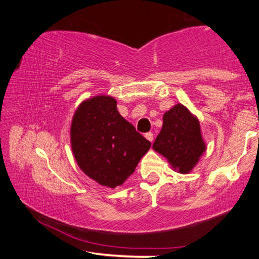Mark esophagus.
<instances>
[{
  "mask_svg": "<svg viewBox=\"0 0 259 259\" xmlns=\"http://www.w3.org/2000/svg\"><path fill=\"white\" fill-rule=\"evenodd\" d=\"M145 137H146L147 140H150L151 143L153 142V138H154V137H153V133H147V134L145 135Z\"/></svg>",
  "mask_w": 259,
  "mask_h": 259,
  "instance_id": "obj_1",
  "label": "esophagus"
}]
</instances>
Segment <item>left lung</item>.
Listing matches in <instances>:
<instances>
[{"label": "left lung", "mask_w": 259, "mask_h": 259, "mask_svg": "<svg viewBox=\"0 0 259 259\" xmlns=\"http://www.w3.org/2000/svg\"><path fill=\"white\" fill-rule=\"evenodd\" d=\"M153 150L159 153L174 171L190 174L207 151L200 121L190 109L178 103L163 114V124Z\"/></svg>", "instance_id": "8db88e82"}]
</instances>
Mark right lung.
Masks as SVG:
<instances>
[{
	"mask_svg": "<svg viewBox=\"0 0 259 259\" xmlns=\"http://www.w3.org/2000/svg\"><path fill=\"white\" fill-rule=\"evenodd\" d=\"M71 147L80 169L99 185L115 188L131 175L151 143L121 116L108 95L88 98L74 112Z\"/></svg>",
	"mask_w": 259,
	"mask_h": 259,
	"instance_id": "add662e5",
	"label": "right lung"
}]
</instances>
